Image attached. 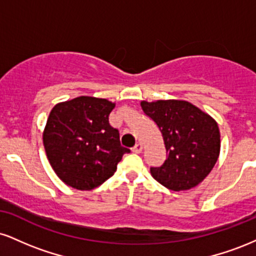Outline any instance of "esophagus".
I'll return each instance as SVG.
<instances>
[{"instance_id":"1","label":"esophagus","mask_w":256,"mask_h":256,"mask_svg":"<svg viewBox=\"0 0 256 256\" xmlns=\"http://www.w3.org/2000/svg\"><path fill=\"white\" fill-rule=\"evenodd\" d=\"M131 150H132V152H134V154H140V152H142V144H140V143H137V144L134 146Z\"/></svg>"}]
</instances>
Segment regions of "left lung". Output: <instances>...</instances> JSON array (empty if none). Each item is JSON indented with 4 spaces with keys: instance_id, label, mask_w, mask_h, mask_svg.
<instances>
[{
    "instance_id": "obj_1",
    "label": "left lung",
    "mask_w": 256,
    "mask_h": 256,
    "mask_svg": "<svg viewBox=\"0 0 256 256\" xmlns=\"http://www.w3.org/2000/svg\"><path fill=\"white\" fill-rule=\"evenodd\" d=\"M140 107L164 137L167 158L150 167L152 178L173 192L189 190L201 183L216 165L220 152L216 122L188 101L158 100Z\"/></svg>"
}]
</instances>
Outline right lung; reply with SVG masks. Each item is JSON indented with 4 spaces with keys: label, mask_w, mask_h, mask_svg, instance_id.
I'll return each instance as SVG.
<instances>
[{
    "label": "right lung",
    "mask_w": 256,
    "mask_h": 256,
    "mask_svg": "<svg viewBox=\"0 0 256 256\" xmlns=\"http://www.w3.org/2000/svg\"><path fill=\"white\" fill-rule=\"evenodd\" d=\"M116 104L79 96L52 108L43 131L46 158L58 177L77 190H92L116 171L130 149L120 144L119 131L110 125Z\"/></svg>",
    "instance_id": "obj_1"
}]
</instances>
